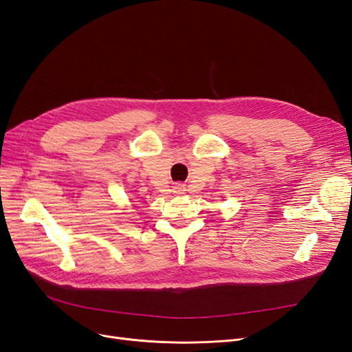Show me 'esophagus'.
<instances>
[{"mask_svg": "<svg viewBox=\"0 0 352 352\" xmlns=\"http://www.w3.org/2000/svg\"><path fill=\"white\" fill-rule=\"evenodd\" d=\"M184 190H185V189H184V185H176V186H175V192H176V194H182Z\"/></svg>", "mask_w": 352, "mask_h": 352, "instance_id": "34e87169", "label": "esophagus"}]
</instances>
